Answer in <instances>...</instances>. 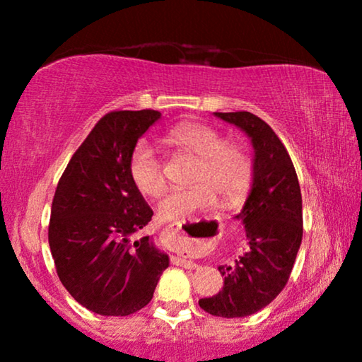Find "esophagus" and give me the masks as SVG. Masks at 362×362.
<instances>
[{
  "label": "esophagus",
  "instance_id": "esophagus-1",
  "mask_svg": "<svg viewBox=\"0 0 362 362\" xmlns=\"http://www.w3.org/2000/svg\"><path fill=\"white\" fill-rule=\"evenodd\" d=\"M176 230H180L181 229V224H177L176 227H175ZM173 264L175 265H180V267H185V269H187V270H194V269H197V264L196 262H192V260H187V259H185V257H173Z\"/></svg>",
  "mask_w": 362,
  "mask_h": 362
}]
</instances>
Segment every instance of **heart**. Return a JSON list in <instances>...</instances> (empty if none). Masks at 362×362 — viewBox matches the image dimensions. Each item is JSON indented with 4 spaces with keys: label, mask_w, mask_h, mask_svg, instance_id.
Masks as SVG:
<instances>
[{
    "label": "heart",
    "mask_w": 362,
    "mask_h": 362,
    "mask_svg": "<svg viewBox=\"0 0 362 362\" xmlns=\"http://www.w3.org/2000/svg\"><path fill=\"white\" fill-rule=\"evenodd\" d=\"M165 141L177 151L194 156L189 182L173 189L158 204V219L176 222L192 212L217 204L224 209L240 206L254 182V160L240 141L224 140L221 130L201 122L177 123L166 132ZM128 176L143 196L155 197L165 189L163 161L156 148L140 140L128 156Z\"/></svg>",
    "instance_id": "1"
}]
</instances>
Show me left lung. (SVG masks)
Returning a JSON list of instances; mask_svg holds the SVG:
<instances>
[{
	"mask_svg": "<svg viewBox=\"0 0 362 362\" xmlns=\"http://www.w3.org/2000/svg\"><path fill=\"white\" fill-rule=\"evenodd\" d=\"M252 138L255 150L254 185L237 219L244 221L249 252L235 265H221L224 286L201 298L206 313L242 318L272 303L290 279L303 237V212L298 176L276 133L250 112H216Z\"/></svg>",
	"mask_w": 362,
	"mask_h": 362,
	"instance_id": "1",
	"label": "left lung"
}]
</instances>
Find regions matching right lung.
Listing matches in <instances>:
<instances>
[{
	"label": "right lung",
	"mask_w": 362,
	"mask_h": 362,
	"mask_svg": "<svg viewBox=\"0 0 362 362\" xmlns=\"http://www.w3.org/2000/svg\"><path fill=\"white\" fill-rule=\"evenodd\" d=\"M160 117L150 108L108 112L57 182L49 221L54 265L74 300L93 313H136L150 303L170 265L150 237L133 239L153 211L127 168L138 138Z\"/></svg>",
	"instance_id": "add662e5"
}]
</instances>
